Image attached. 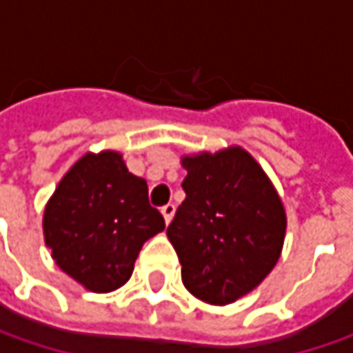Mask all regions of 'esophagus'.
<instances>
[{"instance_id":"obj_1","label":"esophagus","mask_w":353,"mask_h":353,"mask_svg":"<svg viewBox=\"0 0 353 353\" xmlns=\"http://www.w3.org/2000/svg\"><path fill=\"white\" fill-rule=\"evenodd\" d=\"M163 212V218H165V222L170 224V220H172V216H174V204H167V206H163L161 208Z\"/></svg>"}]
</instances>
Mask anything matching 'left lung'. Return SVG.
I'll return each instance as SVG.
<instances>
[{
  "instance_id": "1",
  "label": "left lung",
  "mask_w": 353,
  "mask_h": 353,
  "mask_svg": "<svg viewBox=\"0 0 353 353\" xmlns=\"http://www.w3.org/2000/svg\"><path fill=\"white\" fill-rule=\"evenodd\" d=\"M184 202L167 228L196 299L224 306L251 292L277 265L287 214L261 165L239 145L184 155Z\"/></svg>"
}]
</instances>
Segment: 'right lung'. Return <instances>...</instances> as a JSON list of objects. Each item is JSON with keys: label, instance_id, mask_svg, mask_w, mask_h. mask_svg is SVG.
<instances>
[{"label": "right lung", "instance_id": "add662e5", "mask_svg": "<svg viewBox=\"0 0 353 353\" xmlns=\"http://www.w3.org/2000/svg\"><path fill=\"white\" fill-rule=\"evenodd\" d=\"M165 230L147 183L117 151L82 155L61 179L43 214L54 263L92 292L123 287L149 237Z\"/></svg>", "mask_w": 353, "mask_h": 353}]
</instances>
